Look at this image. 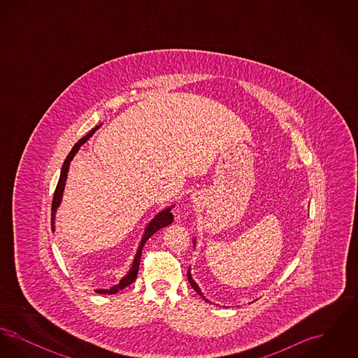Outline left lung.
I'll use <instances>...</instances> for the list:
<instances>
[{"mask_svg": "<svg viewBox=\"0 0 358 358\" xmlns=\"http://www.w3.org/2000/svg\"><path fill=\"white\" fill-rule=\"evenodd\" d=\"M187 280H189V283H190V286L193 287V289L200 295V296H203V292H201V289H200V287L196 285V282L192 279V276H190V273H189V270H187ZM204 298V296H203ZM205 299V298H204Z\"/></svg>", "mask_w": 358, "mask_h": 358, "instance_id": "1", "label": "left lung"}]
</instances>
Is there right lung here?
Returning a JSON list of instances; mask_svg holds the SVG:
<instances>
[{
	"mask_svg": "<svg viewBox=\"0 0 358 358\" xmlns=\"http://www.w3.org/2000/svg\"><path fill=\"white\" fill-rule=\"evenodd\" d=\"M98 129H99V126H96L95 129H92L87 136H83V138H80V139L75 143V146L72 148V150L69 152V155H67V158H66V161H64V164H63L62 173H60V178H59V182H57L56 189H55L53 200H52V231H55V212H56V208L59 206L60 201H62L63 190H64L66 180H67V173H69V164H71V161H72L73 155H75L76 152L80 149V146H82V145L85 143V141H87L90 136H92ZM171 222H173V215L171 213V208H166L165 210L159 212V213L155 216V219H153V220L150 222V224L148 225V228H146V231H145V235H143L142 241H141V245H139V248H138V252H136V259H134V263H133L131 270H130L129 273H127V275L120 280V283H118L117 286H114V287H111L110 289H98V292H101V294H115V292H118L120 289H123L124 287H127L129 285H131V283H133V282L136 279V273H138V270H139L141 255H142V248H143L145 243H146V241H148V238H150L153 234H155L158 229H161V228H164V227L169 225Z\"/></svg>",
	"mask_w": 358,
	"mask_h": 358,
	"instance_id": "obj_1",
	"label": "right lung"
}]
</instances>
